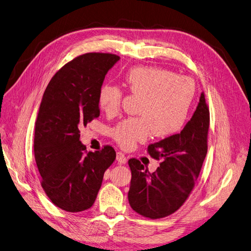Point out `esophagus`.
<instances>
[{
	"label": "esophagus",
	"instance_id": "34e87169",
	"mask_svg": "<svg viewBox=\"0 0 251 251\" xmlns=\"http://www.w3.org/2000/svg\"><path fill=\"white\" fill-rule=\"evenodd\" d=\"M117 161H118L119 164H121V165L126 164L127 157L124 155V153H122V152H118L117 153Z\"/></svg>",
	"mask_w": 251,
	"mask_h": 251
}]
</instances>
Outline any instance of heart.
<instances>
[{"mask_svg":"<svg viewBox=\"0 0 251 251\" xmlns=\"http://www.w3.org/2000/svg\"><path fill=\"white\" fill-rule=\"evenodd\" d=\"M127 90L142 98L140 118L126 119L112 128L114 140L124 149L146 141L151 133L156 137L171 136L187 122L195 96V83L189 77L155 67H136L125 73ZM123 92L117 85L105 83L98 94L100 108L108 115L117 114Z\"/></svg>","mask_w":251,"mask_h":251,"instance_id":"obj_1","label":"heart"}]
</instances>
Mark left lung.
Masks as SVG:
<instances>
[{"label":"left lung","mask_w":251,"mask_h":251,"mask_svg":"<svg viewBox=\"0 0 251 251\" xmlns=\"http://www.w3.org/2000/svg\"><path fill=\"white\" fill-rule=\"evenodd\" d=\"M208 127L209 110L202 93L195 112L180 133L149 145V154L161 159L155 172L150 173L139 159L128 160L132 175L128 201L133 211L159 219L184 203L206 156Z\"/></svg>","instance_id":"8db88e82"}]
</instances>
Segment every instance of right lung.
Here are the masks:
<instances>
[{
  "instance_id": "add662e5",
  "label": "right lung",
  "mask_w": 251,
  "mask_h": 251,
  "mask_svg": "<svg viewBox=\"0 0 251 251\" xmlns=\"http://www.w3.org/2000/svg\"><path fill=\"white\" fill-rule=\"evenodd\" d=\"M119 59L104 53L79 56L56 73L44 93L35 122L34 156L44 191L63 211L90 208L105 171L116 159L111 146L86 152L79 129L100 116L99 90Z\"/></svg>"
}]
</instances>
